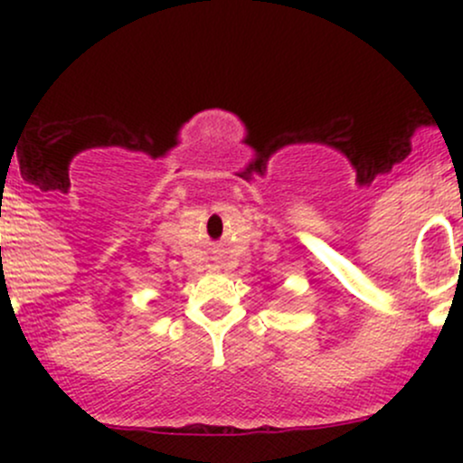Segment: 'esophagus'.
<instances>
[{"mask_svg": "<svg viewBox=\"0 0 463 463\" xmlns=\"http://www.w3.org/2000/svg\"><path fill=\"white\" fill-rule=\"evenodd\" d=\"M213 268L217 269V272H222V269H226V263H224V261H217V263L213 265Z\"/></svg>", "mask_w": 463, "mask_h": 463, "instance_id": "1", "label": "esophagus"}]
</instances>
